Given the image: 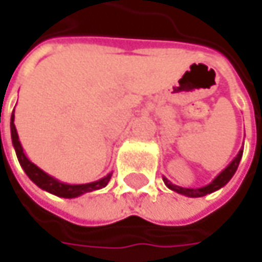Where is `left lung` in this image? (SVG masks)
<instances>
[{"label":"left lung","mask_w":262,"mask_h":262,"mask_svg":"<svg viewBox=\"0 0 262 262\" xmlns=\"http://www.w3.org/2000/svg\"><path fill=\"white\" fill-rule=\"evenodd\" d=\"M242 155H244V146L242 148L239 150V153L236 155V157L227 165L219 175L206 186H201V188H182V186H178L173 185L167 178L163 176V182H165V185L169 188V189H172V191H175L178 194H182V195L185 196H191V198H196V196H204L207 194H211V192H214L217 189H220V188H223V186L226 185L227 182L232 179V176L235 175V172H236L237 166H239V162H241V159H242Z\"/></svg>","instance_id":"1"}]
</instances>
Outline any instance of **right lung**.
Returning a JSON list of instances; mask_svg holds the SVG:
<instances>
[{
	"instance_id": "obj_1",
	"label": "right lung",
	"mask_w": 262,
	"mask_h": 262,
	"mask_svg": "<svg viewBox=\"0 0 262 262\" xmlns=\"http://www.w3.org/2000/svg\"><path fill=\"white\" fill-rule=\"evenodd\" d=\"M10 128H11V140H13V146H14L15 155L17 159L20 162V166L23 167V170L26 172V175L30 178V181L39 186L40 189H43L46 192H51L56 196H62V198H77V196L92 192L96 189L105 188L107 185V182L111 181L112 172L107 173L105 178L95 181V182H89V184H66L58 181L56 178L51 176L49 173H46L45 170H42L39 166H36L33 162L29 160V157L26 156V153L23 151L21 143L18 140V134L14 125V111L11 114V122H10Z\"/></svg>"
}]
</instances>
